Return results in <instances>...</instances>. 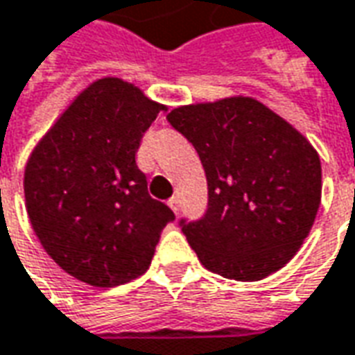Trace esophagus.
<instances>
[{
	"label": "esophagus",
	"mask_w": 355,
	"mask_h": 355,
	"mask_svg": "<svg viewBox=\"0 0 355 355\" xmlns=\"http://www.w3.org/2000/svg\"><path fill=\"white\" fill-rule=\"evenodd\" d=\"M169 207L175 213L180 211V200H178V196H173V198H171V200H169Z\"/></svg>",
	"instance_id": "esophagus-1"
}]
</instances>
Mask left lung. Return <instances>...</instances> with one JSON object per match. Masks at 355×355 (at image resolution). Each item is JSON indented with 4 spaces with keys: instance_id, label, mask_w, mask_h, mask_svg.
I'll use <instances>...</instances> for the list:
<instances>
[{
    "instance_id": "left-lung-1",
    "label": "left lung",
    "mask_w": 355,
    "mask_h": 355,
    "mask_svg": "<svg viewBox=\"0 0 355 355\" xmlns=\"http://www.w3.org/2000/svg\"><path fill=\"white\" fill-rule=\"evenodd\" d=\"M171 126L194 146L207 209L180 219L205 269L261 281L298 252L321 203V161L296 128L252 98L177 107Z\"/></svg>"
}]
</instances>
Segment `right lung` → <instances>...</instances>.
I'll return each mask as SVG.
<instances>
[{
	"instance_id": "1",
	"label": "right lung",
	"mask_w": 355,
	"mask_h": 355,
	"mask_svg": "<svg viewBox=\"0 0 355 355\" xmlns=\"http://www.w3.org/2000/svg\"><path fill=\"white\" fill-rule=\"evenodd\" d=\"M165 105L121 78L88 86L32 152L24 198L32 229L63 271L92 286L130 282L152 263L175 213L136 165Z\"/></svg>"
}]
</instances>
